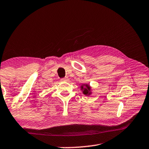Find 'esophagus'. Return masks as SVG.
I'll list each match as a JSON object with an SVG mask.
<instances>
[{"mask_svg":"<svg viewBox=\"0 0 149 149\" xmlns=\"http://www.w3.org/2000/svg\"><path fill=\"white\" fill-rule=\"evenodd\" d=\"M61 81H64V82H68L69 79L68 77H64V78H62Z\"/></svg>","mask_w":149,"mask_h":149,"instance_id":"esophagus-1","label":"esophagus"}]
</instances>
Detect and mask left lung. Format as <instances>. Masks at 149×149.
<instances>
[{
    "mask_svg": "<svg viewBox=\"0 0 149 149\" xmlns=\"http://www.w3.org/2000/svg\"><path fill=\"white\" fill-rule=\"evenodd\" d=\"M81 89L82 90L83 93L86 96H89L91 94V86L88 84H83L81 86Z\"/></svg>",
    "mask_w": 149,
    "mask_h": 149,
    "instance_id": "1",
    "label": "left lung"
}]
</instances>
